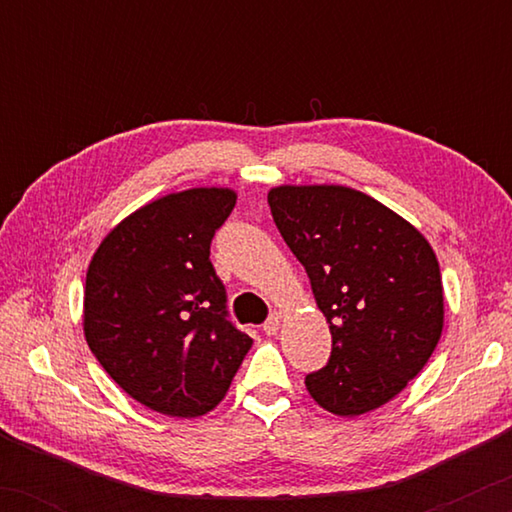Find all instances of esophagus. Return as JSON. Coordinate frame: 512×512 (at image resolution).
<instances>
[{
	"instance_id": "34e87169",
	"label": "esophagus",
	"mask_w": 512,
	"mask_h": 512,
	"mask_svg": "<svg viewBox=\"0 0 512 512\" xmlns=\"http://www.w3.org/2000/svg\"><path fill=\"white\" fill-rule=\"evenodd\" d=\"M279 326H282V314L272 312L270 317H268V321H265V324H263V333L265 335H277Z\"/></svg>"
}]
</instances>
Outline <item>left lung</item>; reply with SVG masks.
<instances>
[{
	"label": "left lung",
	"mask_w": 512,
	"mask_h": 512,
	"mask_svg": "<svg viewBox=\"0 0 512 512\" xmlns=\"http://www.w3.org/2000/svg\"><path fill=\"white\" fill-rule=\"evenodd\" d=\"M268 205L331 328V356L305 377L307 391L340 417L380 408L417 377L443 333L431 244L347 186H277Z\"/></svg>",
	"instance_id": "obj_1"
}]
</instances>
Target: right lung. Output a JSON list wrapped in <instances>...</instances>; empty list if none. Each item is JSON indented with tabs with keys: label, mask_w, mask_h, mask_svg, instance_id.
Masks as SVG:
<instances>
[{
	"label": "right lung",
	"mask_w": 512,
	"mask_h": 512,
	"mask_svg": "<svg viewBox=\"0 0 512 512\" xmlns=\"http://www.w3.org/2000/svg\"><path fill=\"white\" fill-rule=\"evenodd\" d=\"M230 188L153 200L97 247L83 293V333L111 380L146 408L200 417L219 405L251 338L228 319L209 261L233 212Z\"/></svg>",
	"instance_id": "add662e5"
}]
</instances>
